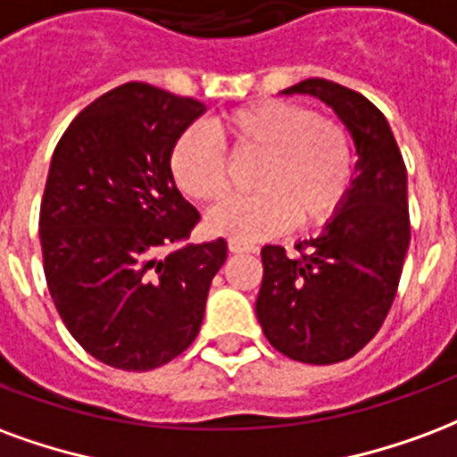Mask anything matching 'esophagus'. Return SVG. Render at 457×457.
Listing matches in <instances>:
<instances>
[{"label": "esophagus", "instance_id": "34e87169", "mask_svg": "<svg viewBox=\"0 0 457 457\" xmlns=\"http://www.w3.org/2000/svg\"><path fill=\"white\" fill-rule=\"evenodd\" d=\"M228 251L231 253H255L258 248H255L253 243H245V241H228Z\"/></svg>", "mask_w": 457, "mask_h": 457}]
</instances>
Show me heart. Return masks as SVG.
I'll return each instance as SVG.
<instances>
[{"mask_svg": "<svg viewBox=\"0 0 457 457\" xmlns=\"http://www.w3.org/2000/svg\"><path fill=\"white\" fill-rule=\"evenodd\" d=\"M216 133L192 123L170 148L168 168L182 195L216 202L228 189V160L261 155L251 175V196L228 199L206 214V231L233 241L285 233L331 221L351 192V133L336 119L316 116L295 102L265 99L216 119Z\"/></svg>", "mask_w": 457, "mask_h": 457, "instance_id": "b5f03b06", "label": "heart"}]
</instances>
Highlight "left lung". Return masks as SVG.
<instances>
[{
    "instance_id": "obj_1",
    "label": "left lung",
    "mask_w": 457,
    "mask_h": 457,
    "mask_svg": "<svg viewBox=\"0 0 457 457\" xmlns=\"http://www.w3.org/2000/svg\"><path fill=\"white\" fill-rule=\"evenodd\" d=\"M334 109L358 153L338 214L297 255L265 245L255 314L272 348L312 365L353 358L372 341L397 295L409 248L406 168L387 119L358 92L312 78L282 89Z\"/></svg>"
}]
</instances>
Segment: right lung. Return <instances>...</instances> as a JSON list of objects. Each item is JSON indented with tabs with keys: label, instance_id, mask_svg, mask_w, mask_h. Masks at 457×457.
Here are the masks:
<instances>
[{
	"label": "right lung",
	"instance_id": "right-lung-1",
	"mask_svg": "<svg viewBox=\"0 0 457 457\" xmlns=\"http://www.w3.org/2000/svg\"><path fill=\"white\" fill-rule=\"evenodd\" d=\"M204 112L126 82L82 109L53 153L41 204L48 289L72 338L112 368L143 372L187 351L226 261L224 238L182 245L199 212L168 168L175 138Z\"/></svg>",
	"mask_w": 457,
	"mask_h": 457
}]
</instances>
